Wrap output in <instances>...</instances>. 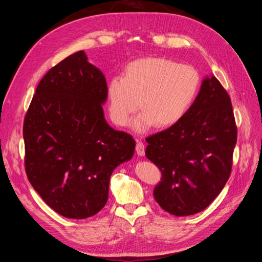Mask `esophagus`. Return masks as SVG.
<instances>
[{"label": "esophagus", "instance_id": "34e87169", "mask_svg": "<svg viewBox=\"0 0 262 262\" xmlns=\"http://www.w3.org/2000/svg\"><path fill=\"white\" fill-rule=\"evenodd\" d=\"M136 152L139 156H144L145 154V145L143 144V142L137 141V145H136Z\"/></svg>", "mask_w": 262, "mask_h": 262}]
</instances>
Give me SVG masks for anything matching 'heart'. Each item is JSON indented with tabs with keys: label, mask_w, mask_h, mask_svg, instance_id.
I'll list each match as a JSON object with an SVG mask.
<instances>
[{
	"label": "heart",
	"mask_w": 262,
	"mask_h": 262,
	"mask_svg": "<svg viewBox=\"0 0 262 262\" xmlns=\"http://www.w3.org/2000/svg\"><path fill=\"white\" fill-rule=\"evenodd\" d=\"M200 85L201 76L191 66L161 57L133 60L123 69L122 76L108 82L110 118L124 126L140 107L134 130L145 132L153 125L169 128L191 108Z\"/></svg>",
	"instance_id": "1"
}]
</instances>
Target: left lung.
<instances>
[{
    "label": "left lung",
    "mask_w": 262,
    "mask_h": 262,
    "mask_svg": "<svg viewBox=\"0 0 262 262\" xmlns=\"http://www.w3.org/2000/svg\"><path fill=\"white\" fill-rule=\"evenodd\" d=\"M236 141L229 95L215 76L205 77L186 116L146 138L145 155L162 171L153 191L161 208L176 216L208 208L231 175Z\"/></svg>",
    "instance_id": "obj_1"
}]
</instances>
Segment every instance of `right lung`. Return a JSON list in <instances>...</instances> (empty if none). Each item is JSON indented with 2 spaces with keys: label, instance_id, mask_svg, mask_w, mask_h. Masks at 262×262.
I'll return each instance as SVG.
<instances>
[{
  "label": "right lung",
  "instance_id": "add662e5",
  "mask_svg": "<svg viewBox=\"0 0 262 262\" xmlns=\"http://www.w3.org/2000/svg\"><path fill=\"white\" fill-rule=\"evenodd\" d=\"M107 83L84 51L69 55L39 82L25 116V170L42 200L60 215L82 220L108 200L118 165L131 160L136 141L108 125Z\"/></svg>",
  "mask_w": 262,
  "mask_h": 262
}]
</instances>
